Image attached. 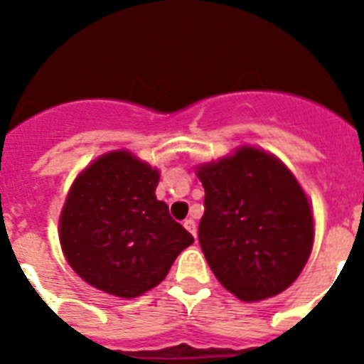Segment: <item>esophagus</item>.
<instances>
[{
    "label": "esophagus",
    "mask_w": 364,
    "mask_h": 364,
    "mask_svg": "<svg viewBox=\"0 0 364 364\" xmlns=\"http://www.w3.org/2000/svg\"><path fill=\"white\" fill-rule=\"evenodd\" d=\"M184 228L193 235V237H197V224H195V220H191V218L184 220Z\"/></svg>",
    "instance_id": "esophagus-1"
}]
</instances>
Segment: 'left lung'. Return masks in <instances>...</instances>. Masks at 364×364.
<instances>
[{
  "label": "left lung",
  "instance_id": "8db88e82",
  "mask_svg": "<svg viewBox=\"0 0 364 364\" xmlns=\"http://www.w3.org/2000/svg\"><path fill=\"white\" fill-rule=\"evenodd\" d=\"M195 173L205 191L198 240L218 282L244 302L290 288L315 237L311 204L290 167L269 151L239 146Z\"/></svg>",
  "mask_w": 364,
  "mask_h": 364
}]
</instances>
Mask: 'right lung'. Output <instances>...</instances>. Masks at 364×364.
I'll return each mask as SVG.
<instances>
[{"mask_svg": "<svg viewBox=\"0 0 364 364\" xmlns=\"http://www.w3.org/2000/svg\"><path fill=\"white\" fill-rule=\"evenodd\" d=\"M160 171L129 149L100 154L74 178L62 213L60 244L80 277L120 299L159 286L193 237L154 195Z\"/></svg>", "mask_w": 364, "mask_h": 364, "instance_id": "1", "label": "right lung"}]
</instances>
